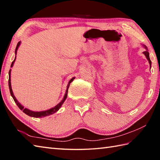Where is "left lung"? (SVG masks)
<instances>
[{
  "mask_svg": "<svg viewBox=\"0 0 160 160\" xmlns=\"http://www.w3.org/2000/svg\"><path fill=\"white\" fill-rule=\"evenodd\" d=\"M146 48H147V47H145ZM144 54V55L146 56V57H147V60L148 61V62H149V64H150V68H151V60H150V58H149V53H148V52L147 50V51H145V52H143Z\"/></svg>",
  "mask_w": 160,
  "mask_h": 160,
  "instance_id": "left-lung-1",
  "label": "left lung"
}]
</instances>
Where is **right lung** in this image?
<instances>
[{
	"mask_svg": "<svg viewBox=\"0 0 160 160\" xmlns=\"http://www.w3.org/2000/svg\"><path fill=\"white\" fill-rule=\"evenodd\" d=\"M20 44V42H18V44H17V46H16V52H16V54H17V50H18V47H19ZM15 60H16V58H15L13 61L12 63V65H11V68H12V66H13V62H15ZM10 75H11V69L9 70V91H10L11 95L12 96V98H13V100H14V102H16L17 106H18V107H19V108H20L21 110L23 111V112H24L26 114L28 115V116H30V117H35V118H38V117L42 118V117H46V116H49V115L52 114H54V113H55L56 112H57V111H58V110H59V108H61V106H62L63 102H65V100L66 98H67V96H68V88H69L70 83H71L72 82L73 80V79L75 78H72L71 80H69V84H68V87H67V91H66V92H65V96H64V98H63V99L62 100V101H61L60 103H58V104H57V106H54V108H51V109H50V110H46V111H42V112H33V111L30 110H28V109H27V108H24V106H22L20 104V103L18 102V100L16 99V98H15V96L13 95V93L12 89V86H11V76H10Z\"/></svg>",
	"mask_w": 160,
	"mask_h": 160,
	"instance_id": "1",
	"label": "right lung"
}]
</instances>
